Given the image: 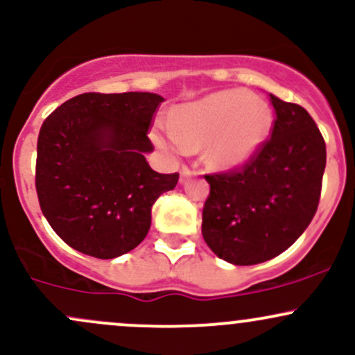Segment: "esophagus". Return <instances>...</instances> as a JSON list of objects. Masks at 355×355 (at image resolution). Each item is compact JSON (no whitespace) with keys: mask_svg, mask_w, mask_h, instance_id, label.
Listing matches in <instances>:
<instances>
[{"mask_svg":"<svg viewBox=\"0 0 355 355\" xmlns=\"http://www.w3.org/2000/svg\"><path fill=\"white\" fill-rule=\"evenodd\" d=\"M192 175H193V170L190 168V166L184 165V166H182V170H180V182H184L185 178L192 177Z\"/></svg>","mask_w":355,"mask_h":355,"instance_id":"1","label":"esophagus"}]
</instances>
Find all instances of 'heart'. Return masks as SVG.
<instances>
[{"instance_id":"heart-1","label":"heart","mask_w":355,"mask_h":355,"mask_svg":"<svg viewBox=\"0 0 355 355\" xmlns=\"http://www.w3.org/2000/svg\"><path fill=\"white\" fill-rule=\"evenodd\" d=\"M272 111L252 92L232 89L185 104L171 114L170 126H157V145L175 151L205 148L209 165L232 170L244 165L266 141Z\"/></svg>"}]
</instances>
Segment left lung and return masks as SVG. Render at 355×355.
<instances>
[{"label":"left lung","instance_id":"1","mask_svg":"<svg viewBox=\"0 0 355 355\" xmlns=\"http://www.w3.org/2000/svg\"><path fill=\"white\" fill-rule=\"evenodd\" d=\"M271 138L239 168L205 175L202 236L227 263L276 258L303 234L320 202L325 141L305 107L270 94Z\"/></svg>","mask_w":355,"mask_h":355}]
</instances>
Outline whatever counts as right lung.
<instances>
[{
	"label": "right lung",
	"mask_w": 355,
	"mask_h": 355,
	"mask_svg": "<svg viewBox=\"0 0 355 355\" xmlns=\"http://www.w3.org/2000/svg\"><path fill=\"white\" fill-rule=\"evenodd\" d=\"M163 97L85 92L44 121L37 143L38 202L64 243L99 259L126 254L145 239L151 207L178 173H158L145 153Z\"/></svg>",
	"instance_id": "obj_1"
}]
</instances>
